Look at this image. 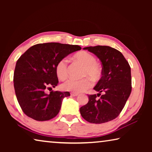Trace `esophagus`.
<instances>
[{"mask_svg": "<svg viewBox=\"0 0 152 152\" xmlns=\"http://www.w3.org/2000/svg\"><path fill=\"white\" fill-rule=\"evenodd\" d=\"M78 95V94H77V93H73V92H72L71 93V96H77Z\"/></svg>", "mask_w": 152, "mask_h": 152, "instance_id": "1", "label": "esophagus"}]
</instances>
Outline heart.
<instances>
[{
  "mask_svg": "<svg viewBox=\"0 0 152 152\" xmlns=\"http://www.w3.org/2000/svg\"><path fill=\"white\" fill-rule=\"evenodd\" d=\"M74 58L84 66L82 73L84 77H89L93 81H97L101 77V69L96 64V60L94 56L87 51H82L76 53ZM56 72L58 77L64 80L68 76V61L66 58L61 59L56 66ZM92 86L91 80L85 78L81 80L69 79L62 84L63 90L76 93L82 92L88 90Z\"/></svg>",
  "mask_w": 152,
  "mask_h": 152,
  "instance_id": "heart-1",
  "label": "heart"
}]
</instances>
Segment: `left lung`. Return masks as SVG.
<instances>
[{
  "label": "left lung",
  "mask_w": 152,
  "mask_h": 152,
  "mask_svg": "<svg viewBox=\"0 0 152 152\" xmlns=\"http://www.w3.org/2000/svg\"><path fill=\"white\" fill-rule=\"evenodd\" d=\"M83 49L101 60L102 77L94 87L99 93L88 95V103L80 107V112L89 123L101 124L110 121L119 116L132 92L130 66L119 51L109 46ZM97 96L100 97L99 99Z\"/></svg>",
  "instance_id": "obj_1"
}]
</instances>
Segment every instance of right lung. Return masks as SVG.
Returning <instances> with one entry per match:
<instances>
[{
    "label": "right lung",
    "instance_id": "obj_1",
    "mask_svg": "<svg viewBox=\"0 0 152 152\" xmlns=\"http://www.w3.org/2000/svg\"><path fill=\"white\" fill-rule=\"evenodd\" d=\"M80 50L77 45L39 43L28 49L19 58L14 72V88L18 102L25 115L43 121L58 114L63 99L70 96V92L51 91L47 94L45 90L58 85V61Z\"/></svg>",
    "mask_w": 152,
    "mask_h": 152
}]
</instances>
